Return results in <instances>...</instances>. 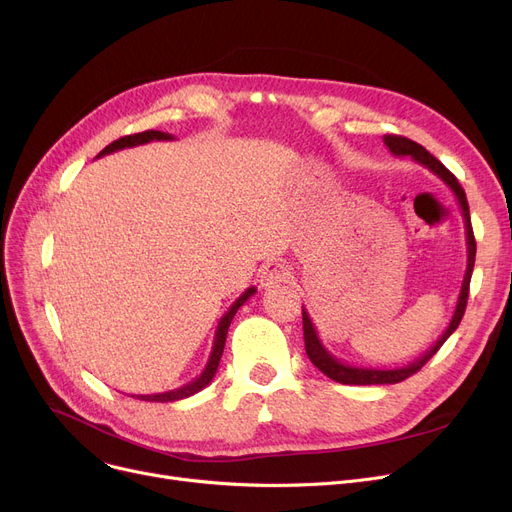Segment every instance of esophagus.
<instances>
[{
    "instance_id": "obj_1",
    "label": "esophagus",
    "mask_w": 512,
    "mask_h": 512,
    "mask_svg": "<svg viewBox=\"0 0 512 512\" xmlns=\"http://www.w3.org/2000/svg\"><path fill=\"white\" fill-rule=\"evenodd\" d=\"M289 279V269L281 262H269L264 264L258 273V283L262 289L275 287L279 283H285Z\"/></svg>"
}]
</instances>
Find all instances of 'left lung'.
Returning a JSON list of instances; mask_svg holds the SVG:
<instances>
[{"label":"left lung","mask_w":512,"mask_h":512,"mask_svg":"<svg viewBox=\"0 0 512 512\" xmlns=\"http://www.w3.org/2000/svg\"><path fill=\"white\" fill-rule=\"evenodd\" d=\"M383 143L389 148L394 156H410L415 162H419L421 166L429 168L433 175L440 177L456 196L458 206L462 210V218H465V231H467V271L465 277H462V285H460V294H458V302L454 308L452 319L446 327V331L440 335V339L417 360L408 362L406 367H398V369H367V367H352V364H346L339 358H335L319 339V333L314 329V323L308 316L306 308L302 306V323H304V346H306V354L310 358V362L314 364L316 369L321 373H325L329 379L344 383V385H383V383H400L404 379H408L410 375H415L417 371H421L423 364L442 348V344L446 339L456 331V327L460 325L462 314H465L467 308V300H469V283H471V273L475 266V237H473V227H471V216H469V204H467V196L462 191L460 183L456 181V177L450 173V170L433 158L423 145L410 141L406 137L400 135H385Z\"/></svg>","instance_id":"left-lung-1"}]
</instances>
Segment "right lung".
<instances>
[{"instance_id":"right-lung-1","label":"right lung","mask_w":512,"mask_h":512,"mask_svg":"<svg viewBox=\"0 0 512 512\" xmlns=\"http://www.w3.org/2000/svg\"><path fill=\"white\" fill-rule=\"evenodd\" d=\"M175 139L170 133H162V131H143V133H135V135H127V137H120L116 141H112L108 148H104L100 152L102 158L106 154H112V152H118V150H125V148H135V145H143V143H150V141H170ZM256 294V287H248L243 294L231 304V308L223 314V319L218 321V327H216V333H214V344H212V352H210V358L206 362V369L202 371L200 377H196L193 381H189L187 385L183 387H177V389H170V392H162V394H148V396H133V398H139V400H145V402H175V400H183V398H189L193 394L202 392V389L214 379L216 375V369H218V362H221V356H223V350H225V339H227V331H229V325L233 321L235 312L239 310V306L246 304L252 296Z\"/></svg>"}]
</instances>
